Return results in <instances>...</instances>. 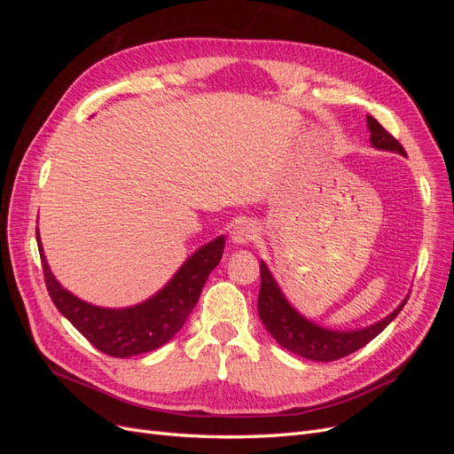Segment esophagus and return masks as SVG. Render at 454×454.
I'll use <instances>...</instances> for the list:
<instances>
[{"mask_svg": "<svg viewBox=\"0 0 454 454\" xmlns=\"http://www.w3.org/2000/svg\"><path fill=\"white\" fill-rule=\"evenodd\" d=\"M255 239H257V231L248 222H242V223L232 227V231H231V240L235 244H250Z\"/></svg>", "mask_w": 454, "mask_h": 454, "instance_id": "esophagus-1", "label": "esophagus"}]
</instances>
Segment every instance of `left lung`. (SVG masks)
Instances as JSON below:
<instances>
[{
  "label": "left lung",
  "mask_w": 454,
  "mask_h": 454,
  "mask_svg": "<svg viewBox=\"0 0 454 454\" xmlns=\"http://www.w3.org/2000/svg\"><path fill=\"white\" fill-rule=\"evenodd\" d=\"M367 127L371 130V144L375 147L407 155L403 145L375 117L367 115ZM259 269L261 287L257 297V312L261 322L267 327V332L277 339L278 345L301 356V358L314 362H335L365 347L371 339H375L400 314V310L407 303L405 299L387 318L377 322L375 325L360 329V332H329V329L316 325L297 314L284 299L280 287L270 277L267 265L261 263Z\"/></svg>",
  "instance_id": "1"
}]
</instances>
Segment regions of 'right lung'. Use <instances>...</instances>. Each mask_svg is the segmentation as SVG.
<instances>
[{"label": "right lung", "mask_w": 454, "mask_h": 454, "mask_svg": "<svg viewBox=\"0 0 454 454\" xmlns=\"http://www.w3.org/2000/svg\"><path fill=\"white\" fill-rule=\"evenodd\" d=\"M47 292L67 320L92 347L114 358L155 350L168 342L195 309L206 278L223 255L225 239L219 237L191 255L176 277L142 305L130 309H100L77 299L54 280L35 232Z\"/></svg>", "instance_id": "1"}]
</instances>
